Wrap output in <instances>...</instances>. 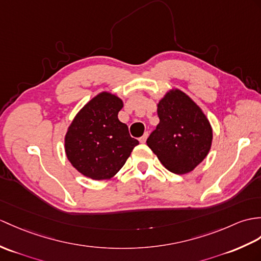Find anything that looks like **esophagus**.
Wrapping results in <instances>:
<instances>
[{"label": "esophagus", "instance_id": "34e87169", "mask_svg": "<svg viewBox=\"0 0 261 261\" xmlns=\"http://www.w3.org/2000/svg\"><path fill=\"white\" fill-rule=\"evenodd\" d=\"M147 138H148V132H145L144 135L140 139H139V141H140L141 143H144L145 141H147Z\"/></svg>", "mask_w": 261, "mask_h": 261}]
</instances>
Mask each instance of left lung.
Segmentation results:
<instances>
[{
  "label": "left lung",
  "instance_id": "obj_1",
  "mask_svg": "<svg viewBox=\"0 0 261 261\" xmlns=\"http://www.w3.org/2000/svg\"><path fill=\"white\" fill-rule=\"evenodd\" d=\"M160 122L147 140L162 166L177 174L191 172L208 155L213 128L189 95L171 89L156 105Z\"/></svg>",
  "mask_w": 261,
  "mask_h": 261
}]
</instances>
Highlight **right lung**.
<instances>
[{"mask_svg":"<svg viewBox=\"0 0 261 261\" xmlns=\"http://www.w3.org/2000/svg\"><path fill=\"white\" fill-rule=\"evenodd\" d=\"M123 101L102 91L79 111L64 137L66 158L84 177L108 180L116 175L139 141L118 119Z\"/></svg>","mask_w":261,"mask_h":261,"instance_id":"right-lung-1","label":"right lung"}]
</instances>
